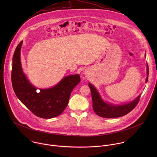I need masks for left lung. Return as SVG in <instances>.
Returning <instances> with one entry per match:
<instances>
[{
  "mask_svg": "<svg viewBox=\"0 0 157 157\" xmlns=\"http://www.w3.org/2000/svg\"><path fill=\"white\" fill-rule=\"evenodd\" d=\"M147 77L146 78V82H147L148 79V64H147ZM89 87L90 88L91 92L93 110L97 115L104 118H116L127 114L136 107L141 96V94H140L137 98H136V99H134L130 102L116 105L104 101L102 99L96 87L90 82L89 83Z\"/></svg>",
  "mask_w": 157,
  "mask_h": 157,
  "instance_id": "8db88e82",
  "label": "left lung"
}]
</instances>
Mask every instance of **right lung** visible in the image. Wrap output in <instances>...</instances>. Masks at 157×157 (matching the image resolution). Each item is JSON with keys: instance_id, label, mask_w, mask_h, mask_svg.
Wrapping results in <instances>:
<instances>
[{"instance_id": "add662e5", "label": "right lung", "mask_w": 157, "mask_h": 157, "mask_svg": "<svg viewBox=\"0 0 157 157\" xmlns=\"http://www.w3.org/2000/svg\"><path fill=\"white\" fill-rule=\"evenodd\" d=\"M23 41L16 48L12 59V83L18 98L35 116L52 119L60 115L68 104L73 89L80 82L79 75L64 77L56 85L48 89H39L33 86L22 70L20 50Z\"/></svg>"}]
</instances>
